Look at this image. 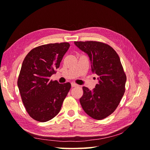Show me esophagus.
Listing matches in <instances>:
<instances>
[{"label": "esophagus", "mask_w": 150, "mask_h": 150, "mask_svg": "<svg viewBox=\"0 0 150 150\" xmlns=\"http://www.w3.org/2000/svg\"><path fill=\"white\" fill-rule=\"evenodd\" d=\"M79 86L78 84L74 83V82H72V83H71V86L72 87H77V86Z\"/></svg>", "instance_id": "esophagus-1"}]
</instances>
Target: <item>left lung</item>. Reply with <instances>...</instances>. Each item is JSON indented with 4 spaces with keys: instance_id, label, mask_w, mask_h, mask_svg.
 <instances>
[{
    "instance_id": "left-lung-1",
    "label": "left lung",
    "mask_w": 150,
    "mask_h": 150,
    "mask_svg": "<svg viewBox=\"0 0 150 150\" xmlns=\"http://www.w3.org/2000/svg\"><path fill=\"white\" fill-rule=\"evenodd\" d=\"M90 57L91 71L98 76L93 90L82 87L80 103L89 116L102 120L116 110L125 92L126 75L117 52L107 44L97 41H75Z\"/></svg>"
}]
</instances>
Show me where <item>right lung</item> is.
Returning <instances> with one entry per match:
<instances>
[{
    "label": "right lung",
    "instance_id": "1",
    "mask_svg": "<svg viewBox=\"0 0 150 150\" xmlns=\"http://www.w3.org/2000/svg\"><path fill=\"white\" fill-rule=\"evenodd\" d=\"M69 46L68 42L44 44L31 50L23 60L17 85L26 111L34 120L46 122L61 109L71 84H59L50 77Z\"/></svg>",
    "mask_w": 150,
    "mask_h": 150
}]
</instances>
